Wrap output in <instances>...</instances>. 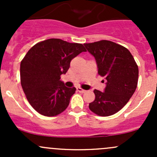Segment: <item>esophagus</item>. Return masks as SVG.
<instances>
[{"mask_svg":"<svg viewBox=\"0 0 157 157\" xmlns=\"http://www.w3.org/2000/svg\"><path fill=\"white\" fill-rule=\"evenodd\" d=\"M77 90L79 92V93H85V92H86V90H83V89H81V88H80V87L77 88Z\"/></svg>","mask_w":157,"mask_h":157,"instance_id":"obj_1","label":"esophagus"}]
</instances>
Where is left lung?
I'll return each instance as SVG.
<instances>
[{"instance_id": "obj_1", "label": "left lung", "mask_w": 157, "mask_h": 157, "mask_svg": "<svg viewBox=\"0 0 157 157\" xmlns=\"http://www.w3.org/2000/svg\"><path fill=\"white\" fill-rule=\"evenodd\" d=\"M83 45L96 59L98 74L106 80L104 92L94 90L96 98L89 108L99 116L114 115L135 92L138 67L131 52L122 45L107 40Z\"/></svg>"}]
</instances>
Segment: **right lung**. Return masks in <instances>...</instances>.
I'll use <instances>...</instances> for the list:
<instances>
[{
	"mask_svg": "<svg viewBox=\"0 0 157 157\" xmlns=\"http://www.w3.org/2000/svg\"><path fill=\"white\" fill-rule=\"evenodd\" d=\"M83 52L82 44L49 39L29 49L20 64V80L26 99L36 111L45 116H55L68 106L76 88L61 80L71 60Z\"/></svg>",
	"mask_w": 157,
	"mask_h": 157,
	"instance_id": "obj_1",
	"label": "right lung"
}]
</instances>
